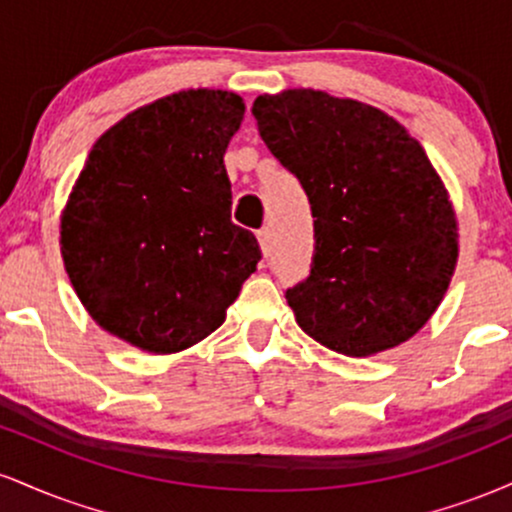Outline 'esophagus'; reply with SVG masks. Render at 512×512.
Masks as SVG:
<instances>
[{
  "mask_svg": "<svg viewBox=\"0 0 512 512\" xmlns=\"http://www.w3.org/2000/svg\"><path fill=\"white\" fill-rule=\"evenodd\" d=\"M257 240H260V248L264 255H269V252H272V233H269V228L257 231Z\"/></svg>",
  "mask_w": 512,
  "mask_h": 512,
  "instance_id": "obj_1",
  "label": "esophagus"
}]
</instances>
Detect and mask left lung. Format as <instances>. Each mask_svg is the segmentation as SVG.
<instances>
[{"label": "left lung", "instance_id": "1", "mask_svg": "<svg viewBox=\"0 0 512 512\" xmlns=\"http://www.w3.org/2000/svg\"><path fill=\"white\" fill-rule=\"evenodd\" d=\"M252 115L315 219L310 276L286 291L298 327L356 358L407 342L457 264L455 209L426 151L383 110L313 88L257 96Z\"/></svg>", "mask_w": 512, "mask_h": 512}]
</instances>
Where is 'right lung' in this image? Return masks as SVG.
<instances>
[{
  "label": "right lung",
  "instance_id": "1",
  "mask_svg": "<svg viewBox=\"0 0 512 512\" xmlns=\"http://www.w3.org/2000/svg\"><path fill=\"white\" fill-rule=\"evenodd\" d=\"M245 115L190 88L137 108L93 144L62 211V260L88 315L122 342L175 354L219 330L262 252L231 221L223 154Z\"/></svg>",
  "mask_w": 512,
  "mask_h": 512
}]
</instances>
